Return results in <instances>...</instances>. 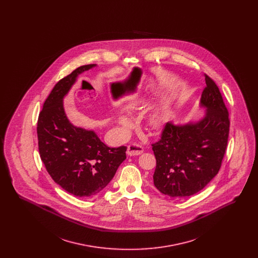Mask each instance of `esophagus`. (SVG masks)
Wrapping results in <instances>:
<instances>
[{"label":"esophagus","instance_id":"1","mask_svg":"<svg viewBox=\"0 0 258 258\" xmlns=\"http://www.w3.org/2000/svg\"><path fill=\"white\" fill-rule=\"evenodd\" d=\"M143 152H144V148L138 143L130 144L126 150V154L128 156H138V155H141Z\"/></svg>","mask_w":258,"mask_h":258}]
</instances>
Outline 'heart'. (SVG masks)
I'll list each match as a JSON object with an SVG mask.
<instances>
[{"mask_svg": "<svg viewBox=\"0 0 258 258\" xmlns=\"http://www.w3.org/2000/svg\"><path fill=\"white\" fill-rule=\"evenodd\" d=\"M120 123H121V124L123 125V126H126L130 122H128V120H127L125 117H121V118H120ZM160 123H161V121H160V119L159 117L156 116V117H153V118H152V123H153V124L159 125V124H160Z\"/></svg>", "mask_w": 258, "mask_h": 258, "instance_id": "obj_1", "label": "heart"}]
</instances>
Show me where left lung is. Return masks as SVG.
I'll list each match as a JSON object with an SVG mask.
<instances>
[{"label":"left lung","mask_w":258,"mask_h":258,"mask_svg":"<svg viewBox=\"0 0 258 258\" xmlns=\"http://www.w3.org/2000/svg\"><path fill=\"white\" fill-rule=\"evenodd\" d=\"M201 105L205 117L196 123L164 124L160 140L152 144L157 166L154 184L171 197H190L219 173L227 147L229 115L219 87L204 74Z\"/></svg>","instance_id":"8db88e82"}]
</instances>
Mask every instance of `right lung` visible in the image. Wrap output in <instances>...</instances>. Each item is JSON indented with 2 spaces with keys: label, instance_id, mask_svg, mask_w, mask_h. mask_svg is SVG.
<instances>
[{
  "label": "right lung",
  "instance_id": "1",
  "mask_svg": "<svg viewBox=\"0 0 258 258\" xmlns=\"http://www.w3.org/2000/svg\"><path fill=\"white\" fill-rule=\"evenodd\" d=\"M95 66H81L61 78L44 101L37 120L38 151L46 170L55 183L78 197L101 191L126 158L125 146H106L93 131L74 126L63 110L62 98L76 77Z\"/></svg>",
  "mask_w": 258,
  "mask_h": 258
}]
</instances>
